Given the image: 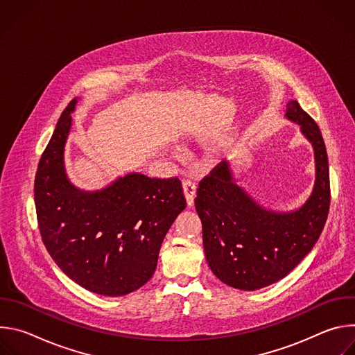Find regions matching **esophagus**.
<instances>
[{"label": "esophagus", "mask_w": 355, "mask_h": 355, "mask_svg": "<svg viewBox=\"0 0 355 355\" xmlns=\"http://www.w3.org/2000/svg\"><path fill=\"white\" fill-rule=\"evenodd\" d=\"M182 189H184V195H185L188 207H192V205H193L195 195H196V185H195V182H192V181H189V180L184 181Z\"/></svg>", "instance_id": "obj_1"}]
</instances>
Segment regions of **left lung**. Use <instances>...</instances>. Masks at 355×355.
<instances>
[{
	"mask_svg": "<svg viewBox=\"0 0 355 355\" xmlns=\"http://www.w3.org/2000/svg\"><path fill=\"white\" fill-rule=\"evenodd\" d=\"M285 118L300 126L315 151V185L300 208H264L236 184L227 162L202 180L196 192L209 268L237 289L256 291L285 278L312 251L329 215L330 177L322 132L297 101L286 104Z\"/></svg>",
	"mask_w": 355,
	"mask_h": 355,
	"instance_id": "left-lung-1",
	"label": "left lung"
}]
</instances>
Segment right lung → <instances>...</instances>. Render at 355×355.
Masks as SVG:
<instances>
[{
	"label": "right lung",
	"instance_id": "obj_1",
	"mask_svg": "<svg viewBox=\"0 0 355 355\" xmlns=\"http://www.w3.org/2000/svg\"><path fill=\"white\" fill-rule=\"evenodd\" d=\"M77 98L59 118L35 177L42 240L60 270L83 288L122 296L153 277L162 243L187 202L178 178L119 177L99 191L67 178L64 146Z\"/></svg>",
	"mask_w": 355,
	"mask_h": 355
}]
</instances>
